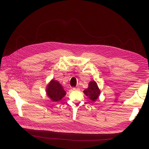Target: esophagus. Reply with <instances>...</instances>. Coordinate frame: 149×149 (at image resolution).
I'll return each mask as SVG.
<instances>
[{
    "label": "esophagus",
    "mask_w": 149,
    "mask_h": 149,
    "mask_svg": "<svg viewBox=\"0 0 149 149\" xmlns=\"http://www.w3.org/2000/svg\"><path fill=\"white\" fill-rule=\"evenodd\" d=\"M72 89L74 91H77V90H79V88H73Z\"/></svg>",
    "instance_id": "esophagus-1"
}]
</instances>
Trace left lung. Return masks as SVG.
<instances>
[{"label": "left lung", "instance_id": "8db88e82", "mask_svg": "<svg viewBox=\"0 0 149 149\" xmlns=\"http://www.w3.org/2000/svg\"><path fill=\"white\" fill-rule=\"evenodd\" d=\"M84 94L88 96L91 100L95 101L100 94V90L95 81H92L89 83V87L84 91Z\"/></svg>", "mask_w": 149, "mask_h": 149}]
</instances>
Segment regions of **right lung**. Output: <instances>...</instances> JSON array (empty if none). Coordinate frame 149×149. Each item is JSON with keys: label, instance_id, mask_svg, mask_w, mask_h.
Returning <instances> with one entry per match:
<instances>
[{"label": "right lung", "instance_id": "obj_1", "mask_svg": "<svg viewBox=\"0 0 149 149\" xmlns=\"http://www.w3.org/2000/svg\"><path fill=\"white\" fill-rule=\"evenodd\" d=\"M46 93L53 101H58L66 95V92L63 88L62 86L56 80H53L48 85Z\"/></svg>", "mask_w": 149, "mask_h": 149}]
</instances>
